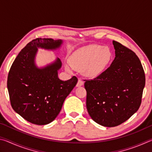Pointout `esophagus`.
<instances>
[{"label": "esophagus", "instance_id": "34e87169", "mask_svg": "<svg viewBox=\"0 0 152 152\" xmlns=\"http://www.w3.org/2000/svg\"><path fill=\"white\" fill-rule=\"evenodd\" d=\"M83 85H84V82L82 81L81 79H78V82H77V84H76V86L80 87V86H82Z\"/></svg>", "mask_w": 152, "mask_h": 152}]
</instances>
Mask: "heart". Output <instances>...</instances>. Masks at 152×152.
Instances as JSON below:
<instances>
[{"label":"heart","mask_w":152,"mask_h":152,"mask_svg":"<svg viewBox=\"0 0 152 152\" xmlns=\"http://www.w3.org/2000/svg\"><path fill=\"white\" fill-rule=\"evenodd\" d=\"M113 54L110 49L101 45H92L76 51L71 56L70 65L75 70L81 71L88 78L101 76L109 66ZM67 70L70 68L66 66Z\"/></svg>","instance_id":"heart-1"}]
</instances>
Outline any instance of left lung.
I'll return each instance as SVG.
<instances>
[{
  "label": "left lung",
  "instance_id": "1",
  "mask_svg": "<svg viewBox=\"0 0 152 152\" xmlns=\"http://www.w3.org/2000/svg\"><path fill=\"white\" fill-rule=\"evenodd\" d=\"M115 58L101 76L84 83L86 108L92 119L104 127L125 122L140 107L145 77L132 50L113 41Z\"/></svg>",
  "mask_w": 152,
  "mask_h": 152
}]
</instances>
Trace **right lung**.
<instances>
[{"label":"right lung","instance_id":"right-lung-1","mask_svg":"<svg viewBox=\"0 0 152 152\" xmlns=\"http://www.w3.org/2000/svg\"><path fill=\"white\" fill-rule=\"evenodd\" d=\"M62 43L61 39L50 38L32 40L20 51L9 70L7 88L12 108L33 124L43 125L53 121L78 82L76 76L66 81L58 78L61 67L58 58L42 68L36 66L38 48L56 50Z\"/></svg>","mask_w":152,"mask_h":152}]
</instances>
